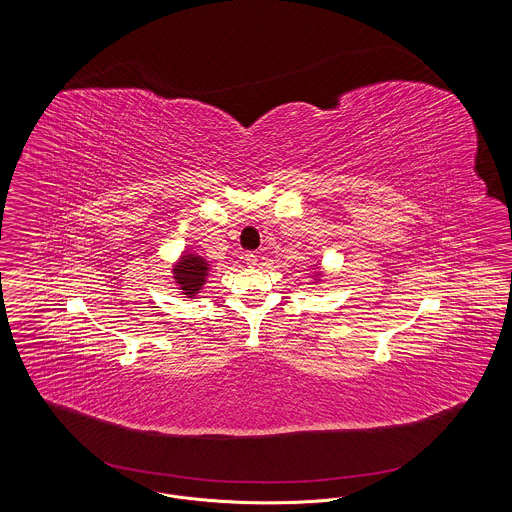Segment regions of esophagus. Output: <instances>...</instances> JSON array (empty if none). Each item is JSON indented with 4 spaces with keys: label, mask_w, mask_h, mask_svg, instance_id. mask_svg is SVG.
<instances>
[{
    "label": "esophagus",
    "mask_w": 512,
    "mask_h": 512,
    "mask_svg": "<svg viewBox=\"0 0 512 512\" xmlns=\"http://www.w3.org/2000/svg\"><path fill=\"white\" fill-rule=\"evenodd\" d=\"M244 259L247 267H255L257 265V255L255 253H245Z\"/></svg>",
    "instance_id": "1"
}]
</instances>
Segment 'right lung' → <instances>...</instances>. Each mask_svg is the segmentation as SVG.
I'll use <instances>...</instances> for the list:
<instances>
[{
  "mask_svg": "<svg viewBox=\"0 0 512 512\" xmlns=\"http://www.w3.org/2000/svg\"><path fill=\"white\" fill-rule=\"evenodd\" d=\"M207 268H209V265L203 259L194 257V255H186L182 259V263L174 268V278L180 284V290L186 293L188 297H192L194 293L199 292L203 282H205Z\"/></svg>",
  "mask_w": 512,
  "mask_h": 512,
  "instance_id": "1",
  "label": "right lung"
}]
</instances>
